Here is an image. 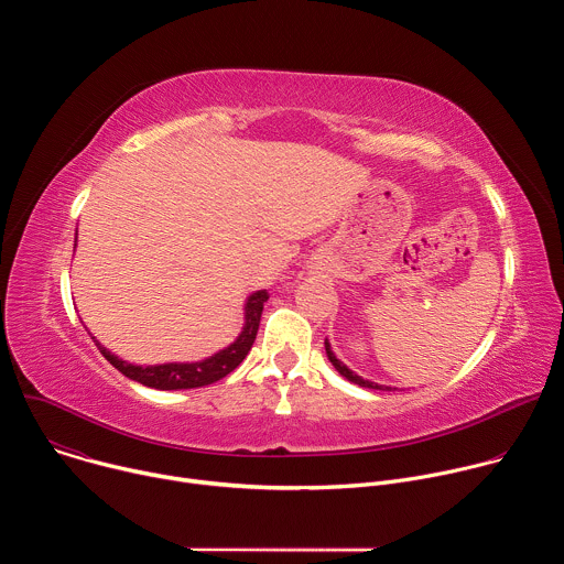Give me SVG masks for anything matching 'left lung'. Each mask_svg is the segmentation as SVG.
Here are the masks:
<instances>
[{
	"label": "left lung",
	"instance_id": "1",
	"mask_svg": "<svg viewBox=\"0 0 564 564\" xmlns=\"http://www.w3.org/2000/svg\"><path fill=\"white\" fill-rule=\"evenodd\" d=\"M326 355H328V359H330V364L348 379V381H352V383H359V386H364V388H372V390H386L383 386H379V383H375V381H366V379H361L359 375H355L348 366H344L337 357H335V352L330 350V344H328V339H326Z\"/></svg>",
	"mask_w": 564,
	"mask_h": 564
}]
</instances>
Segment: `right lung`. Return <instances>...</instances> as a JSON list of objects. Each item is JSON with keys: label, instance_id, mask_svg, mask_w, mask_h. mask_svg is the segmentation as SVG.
<instances>
[{"label": "right lung", "instance_id": "right-lung-1", "mask_svg": "<svg viewBox=\"0 0 564 564\" xmlns=\"http://www.w3.org/2000/svg\"><path fill=\"white\" fill-rule=\"evenodd\" d=\"M270 299V294L265 290L254 292L248 299L246 305V328L240 333V337L225 350L216 352L214 357L198 361V364H165V366H133L127 364L122 359H118L116 355H111L107 348H102L98 341L96 346L100 348V352L105 355V359L116 366L124 377L149 386V388H158V390H181V388H200L207 383H214L223 377H227L240 361H243L257 339L259 333V324H261V314H263V303Z\"/></svg>", "mask_w": 564, "mask_h": 564}]
</instances>
